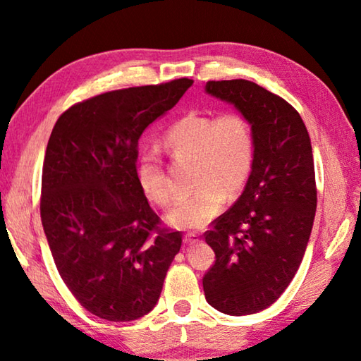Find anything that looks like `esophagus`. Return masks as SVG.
Listing matches in <instances>:
<instances>
[{"label":"esophagus","mask_w":361,"mask_h":361,"mask_svg":"<svg viewBox=\"0 0 361 361\" xmlns=\"http://www.w3.org/2000/svg\"><path fill=\"white\" fill-rule=\"evenodd\" d=\"M200 242V237L197 234H194V232H189V234L185 235V243H199Z\"/></svg>","instance_id":"obj_1"}]
</instances>
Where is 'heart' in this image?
<instances>
[{"mask_svg": "<svg viewBox=\"0 0 361 361\" xmlns=\"http://www.w3.org/2000/svg\"><path fill=\"white\" fill-rule=\"evenodd\" d=\"M164 146L176 159H192L194 194L176 202L169 223L176 229L195 231L209 226L223 209L226 194H239L255 162V133L245 116L228 111L213 118L191 111L164 135ZM138 185L151 202L167 207L173 200L161 159L154 152L140 157Z\"/></svg>", "mask_w": 361, "mask_h": 361, "instance_id": "b5f03b06", "label": "heart"}]
</instances>
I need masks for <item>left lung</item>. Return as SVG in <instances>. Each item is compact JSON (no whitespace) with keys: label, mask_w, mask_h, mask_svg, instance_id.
Returning a JSON list of instances; mask_svg holds the SVG:
<instances>
[{"label":"left lung","mask_w":361,"mask_h":361,"mask_svg":"<svg viewBox=\"0 0 361 361\" xmlns=\"http://www.w3.org/2000/svg\"><path fill=\"white\" fill-rule=\"evenodd\" d=\"M205 92L250 121L255 162L240 197L205 232L216 259L204 293L219 312L250 315L276 302L301 266L317 210L312 146L296 109L261 85L209 81Z\"/></svg>","instance_id":"1"}]
</instances>
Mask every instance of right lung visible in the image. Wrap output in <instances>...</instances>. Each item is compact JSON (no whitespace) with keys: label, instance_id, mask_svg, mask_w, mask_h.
Returning <instances> with one entry per match:
<instances>
[{"label":"right lung","instance_id":"add662e5","mask_svg":"<svg viewBox=\"0 0 361 361\" xmlns=\"http://www.w3.org/2000/svg\"><path fill=\"white\" fill-rule=\"evenodd\" d=\"M188 78L105 92L60 116L49 138L41 221L60 277L79 304L109 322L154 309L181 248L161 228L137 176L138 140L191 87Z\"/></svg>","mask_w":361,"mask_h":361}]
</instances>
